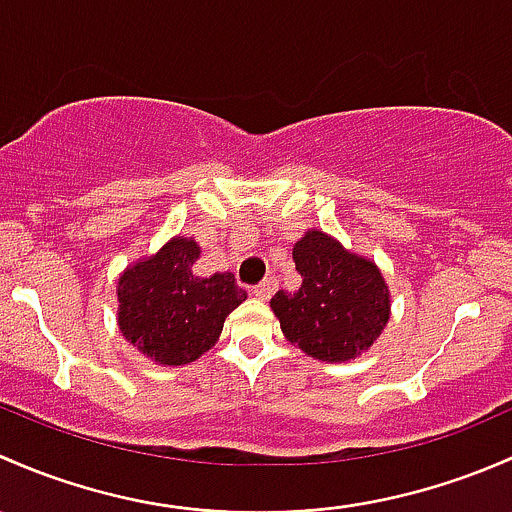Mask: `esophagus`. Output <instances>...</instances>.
Masks as SVG:
<instances>
[{"label":"esophagus","instance_id":"obj_1","mask_svg":"<svg viewBox=\"0 0 512 512\" xmlns=\"http://www.w3.org/2000/svg\"><path fill=\"white\" fill-rule=\"evenodd\" d=\"M276 288H278L276 278H266V281L258 283V286L254 288V295L258 300H268L273 293H276Z\"/></svg>","mask_w":512,"mask_h":512}]
</instances>
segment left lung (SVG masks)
I'll use <instances>...</instances> for the list:
<instances>
[{"label": "left lung", "instance_id": "left-lung-1", "mask_svg": "<svg viewBox=\"0 0 512 512\" xmlns=\"http://www.w3.org/2000/svg\"><path fill=\"white\" fill-rule=\"evenodd\" d=\"M293 261L303 283L271 298L286 340L330 365L370 350L392 315V295L377 263L320 229L295 241Z\"/></svg>", "mask_w": 512, "mask_h": 512}]
</instances>
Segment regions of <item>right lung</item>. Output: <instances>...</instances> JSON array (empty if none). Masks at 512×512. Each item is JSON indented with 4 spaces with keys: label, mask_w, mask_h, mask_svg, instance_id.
Listing matches in <instances>:
<instances>
[{
    "label": "right lung",
    "mask_w": 512,
    "mask_h": 512,
    "mask_svg": "<svg viewBox=\"0 0 512 512\" xmlns=\"http://www.w3.org/2000/svg\"><path fill=\"white\" fill-rule=\"evenodd\" d=\"M202 246L172 236L157 254L138 258L118 278V328L125 340L162 367L199 360L214 347L224 320L246 300L234 273L199 276Z\"/></svg>",
    "instance_id": "1"
}]
</instances>
